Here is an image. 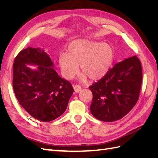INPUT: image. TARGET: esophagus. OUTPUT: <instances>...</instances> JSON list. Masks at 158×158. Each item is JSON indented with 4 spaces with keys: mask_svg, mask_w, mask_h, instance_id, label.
I'll list each match as a JSON object with an SVG mask.
<instances>
[{
    "mask_svg": "<svg viewBox=\"0 0 158 158\" xmlns=\"http://www.w3.org/2000/svg\"><path fill=\"white\" fill-rule=\"evenodd\" d=\"M74 91L76 92H79L80 89H82V87H81V85H80L78 84H76V85H74Z\"/></svg>",
    "mask_w": 158,
    "mask_h": 158,
    "instance_id": "1",
    "label": "esophagus"
}]
</instances>
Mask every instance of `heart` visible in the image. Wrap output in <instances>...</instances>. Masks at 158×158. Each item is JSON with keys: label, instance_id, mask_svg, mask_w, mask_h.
<instances>
[{"label": "heart", "instance_id": "1", "mask_svg": "<svg viewBox=\"0 0 158 158\" xmlns=\"http://www.w3.org/2000/svg\"><path fill=\"white\" fill-rule=\"evenodd\" d=\"M114 51L113 47L103 42L85 39L76 40L69 45L66 54H61L59 63L66 78L70 79L78 73V64L83 73L82 80L88 76L91 80L102 78L113 63Z\"/></svg>", "mask_w": 158, "mask_h": 158}]
</instances>
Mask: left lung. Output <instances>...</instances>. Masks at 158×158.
<instances>
[{"label":"left lung","instance_id":"left-lung-1","mask_svg":"<svg viewBox=\"0 0 158 158\" xmlns=\"http://www.w3.org/2000/svg\"><path fill=\"white\" fill-rule=\"evenodd\" d=\"M142 81V65L133 56L118 63L89 87L93 94L90 111L104 122L121 119L135 107Z\"/></svg>","mask_w":158,"mask_h":158}]
</instances>
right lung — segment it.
Returning <instances> with one entry per match:
<instances>
[{
	"label": "right lung",
	"instance_id": "obj_1",
	"mask_svg": "<svg viewBox=\"0 0 158 158\" xmlns=\"http://www.w3.org/2000/svg\"><path fill=\"white\" fill-rule=\"evenodd\" d=\"M26 64L38 65L31 70ZM44 50L28 47L13 64V89L20 106L35 119L49 122L66 111L74 92L71 83L60 78Z\"/></svg>",
	"mask_w": 158,
	"mask_h": 158
}]
</instances>
